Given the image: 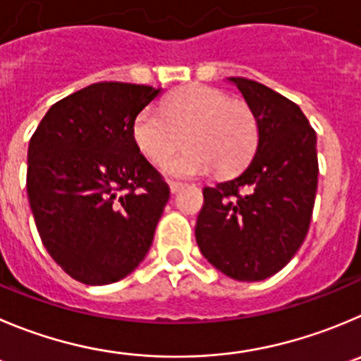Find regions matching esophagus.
Here are the masks:
<instances>
[{
  "mask_svg": "<svg viewBox=\"0 0 361 361\" xmlns=\"http://www.w3.org/2000/svg\"><path fill=\"white\" fill-rule=\"evenodd\" d=\"M169 187H171V192H173V194H178V192L185 187V185L180 183V181H171Z\"/></svg>",
  "mask_w": 361,
  "mask_h": 361,
  "instance_id": "1",
  "label": "esophagus"
}]
</instances>
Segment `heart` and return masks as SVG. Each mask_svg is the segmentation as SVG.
Returning <instances> with one entry per match:
<instances>
[{
    "label": "heart",
    "mask_w": 361,
    "mask_h": 361,
    "mask_svg": "<svg viewBox=\"0 0 361 361\" xmlns=\"http://www.w3.org/2000/svg\"><path fill=\"white\" fill-rule=\"evenodd\" d=\"M135 146L154 165H165L180 147L187 149L167 165V173L187 178L242 169L255 153L258 124L245 103L207 85H190L171 94L161 104L140 110L131 126Z\"/></svg>",
    "instance_id": "1"
}]
</instances>
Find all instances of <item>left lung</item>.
I'll use <instances>...</instances> for the list:
<instances>
[{"mask_svg": "<svg viewBox=\"0 0 361 361\" xmlns=\"http://www.w3.org/2000/svg\"><path fill=\"white\" fill-rule=\"evenodd\" d=\"M238 87L258 124V146L237 178L204 187L196 240L237 281L281 271L305 242L317 192V137L298 104L247 78Z\"/></svg>", "mask_w": 361, "mask_h": 361, "instance_id": "8db88e82", "label": "left lung"}]
</instances>
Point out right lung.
I'll use <instances>...</instances> for the list:
<instances>
[{
    "instance_id": "add662e5",
    "label": "right lung",
    "mask_w": 361,
    "mask_h": 361,
    "mask_svg": "<svg viewBox=\"0 0 361 361\" xmlns=\"http://www.w3.org/2000/svg\"><path fill=\"white\" fill-rule=\"evenodd\" d=\"M160 90L92 83L53 104L30 139L26 190L40 240L80 283L119 281L149 251L171 192L131 126Z\"/></svg>"
}]
</instances>
